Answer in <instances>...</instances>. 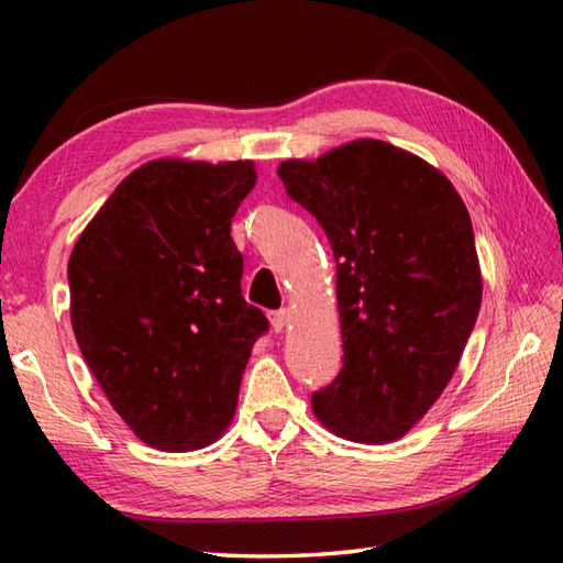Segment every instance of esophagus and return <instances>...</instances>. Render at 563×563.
Wrapping results in <instances>:
<instances>
[{"label": "esophagus", "instance_id": "obj_1", "mask_svg": "<svg viewBox=\"0 0 563 563\" xmlns=\"http://www.w3.org/2000/svg\"><path fill=\"white\" fill-rule=\"evenodd\" d=\"M271 327H273V331H283L285 327H288V321H290V312L288 309H278V312H271Z\"/></svg>", "mask_w": 563, "mask_h": 563}]
</instances>
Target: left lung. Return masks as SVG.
<instances>
[{"instance_id": "obj_1", "label": "left lung", "mask_w": 563, "mask_h": 563, "mask_svg": "<svg viewBox=\"0 0 563 563\" xmlns=\"http://www.w3.org/2000/svg\"><path fill=\"white\" fill-rule=\"evenodd\" d=\"M278 176L336 258L343 367L312 411L341 438L397 440L448 387L479 314L470 212L448 176L382 140L288 159Z\"/></svg>"}]
</instances>
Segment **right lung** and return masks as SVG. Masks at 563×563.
<instances>
[{"mask_svg": "<svg viewBox=\"0 0 563 563\" xmlns=\"http://www.w3.org/2000/svg\"><path fill=\"white\" fill-rule=\"evenodd\" d=\"M254 162L154 159L125 176L67 263L79 351L147 445L200 450L232 423L268 319L242 297L232 218Z\"/></svg>", "mask_w": 563, "mask_h": 563, "instance_id": "1", "label": "right lung"}]
</instances>
